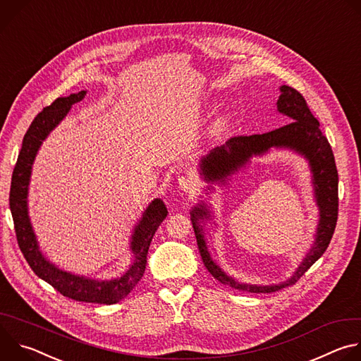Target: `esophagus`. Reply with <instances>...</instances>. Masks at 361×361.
I'll return each mask as SVG.
<instances>
[{"label": "esophagus", "mask_w": 361, "mask_h": 361, "mask_svg": "<svg viewBox=\"0 0 361 361\" xmlns=\"http://www.w3.org/2000/svg\"><path fill=\"white\" fill-rule=\"evenodd\" d=\"M178 185H180L181 190L190 192V191H194L198 187V180L194 174L185 173L181 177H178Z\"/></svg>", "instance_id": "34e87169"}]
</instances>
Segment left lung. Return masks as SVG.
Segmentation results:
<instances>
[{"mask_svg":"<svg viewBox=\"0 0 361 361\" xmlns=\"http://www.w3.org/2000/svg\"><path fill=\"white\" fill-rule=\"evenodd\" d=\"M281 95L277 101V109L281 114L287 116L288 124L264 134L237 135L231 137L224 145L214 148L207 157L201 160V173L209 181H224V178L237 171L252 154H263L271 147H288L308 160L313 171V183L316 198L320 207V223L317 227L316 243L310 252L295 270L291 279L281 284L257 286L238 283L228 277L212 260L207 245L202 235V228L198 224L200 219H207L209 212L200 204L194 207L191 216L197 245L201 254L202 263L209 273L221 284L247 293H274L287 286H293L300 277L310 269L327 250L338 216V173L333 156V149L320 130V123L308 109L305 98L293 87L283 85Z\"/></svg>","mask_w":361,"mask_h":361,"instance_id":"1","label":"left lung"}]
</instances>
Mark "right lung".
Returning a JSON list of instances; mask_svg holds the SVG:
<instances>
[{"label":"right lung","mask_w":361,"mask_h":361,"mask_svg":"<svg viewBox=\"0 0 361 361\" xmlns=\"http://www.w3.org/2000/svg\"><path fill=\"white\" fill-rule=\"evenodd\" d=\"M85 97V91L71 94L68 97L57 98L53 104L45 107L31 123L23 138V147L18 154L17 164L13 171L11 190H10V209L14 220L16 235L18 247L24 254L31 270L44 281L53 286L64 297L75 301L97 302V304H114L127 297L131 290L141 280L145 264L147 252L154 233L167 217V209L161 200H154L145 210L141 221L134 230L131 250L134 252V263L130 270L117 280L95 281L85 277L74 276L57 269L44 259L39 252L34 231L30 224L27 212V194L31 176V167L35 154L45 137L49 134L70 111L71 106L80 102Z\"/></svg>","instance_id":"right-lung-1"}]
</instances>
